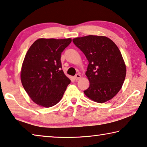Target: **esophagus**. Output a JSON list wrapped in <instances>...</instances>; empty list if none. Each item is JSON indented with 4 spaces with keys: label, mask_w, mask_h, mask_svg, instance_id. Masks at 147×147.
Instances as JSON below:
<instances>
[{
    "label": "esophagus",
    "mask_w": 147,
    "mask_h": 147,
    "mask_svg": "<svg viewBox=\"0 0 147 147\" xmlns=\"http://www.w3.org/2000/svg\"><path fill=\"white\" fill-rule=\"evenodd\" d=\"M81 78V75L79 74H76V75L75 76V79L76 81H78V80H79V79Z\"/></svg>",
    "instance_id": "1"
}]
</instances>
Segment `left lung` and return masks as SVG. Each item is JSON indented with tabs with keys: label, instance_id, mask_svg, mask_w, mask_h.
<instances>
[{
	"label": "left lung",
	"instance_id": "obj_1",
	"mask_svg": "<svg viewBox=\"0 0 147 147\" xmlns=\"http://www.w3.org/2000/svg\"><path fill=\"white\" fill-rule=\"evenodd\" d=\"M73 42L88 61L85 75L89 81L86 96L98 103L111 100L121 89L126 75L123 57L117 45L104 36L75 38Z\"/></svg>",
	"mask_w": 147,
	"mask_h": 147
}]
</instances>
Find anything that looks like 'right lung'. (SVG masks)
Returning <instances> with one entry per match:
<instances>
[{
	"mask_svg": "<svg viewBox=\"0 0 147 147\" xmlns=\"http://www.w3.org/2000/svg\"><path fill=\"white\" fill-rule=\"evenodd\" d=\"M71 38H39L31 45L23 62L21 81L34 102L44 107L62 99L71 81L62 69L61 53Z\"/></svg>",
	"mask_w": 147,
	"mask_h": 147,
	"instance_id": "add662e5",
	"label": "right lung"
}]
</instances>
